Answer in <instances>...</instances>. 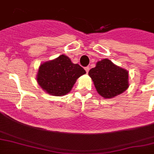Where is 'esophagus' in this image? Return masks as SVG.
Returning a JSON list of instances; mask_svg holds the SVG:
<instances>
[{
  "mask_svg": "<svg viewBox=\"0 0 154 154\" xmlns=\"http://www.w3.org/2000/svg\"><path fill=\"white\" fill-rule=\"evenodd\" d=\"M84 69H85L86 72H87V73H88V72H89V70H90V67H88V66H87V67H86Z\"/></svg>",
  "mask_w": 154,
  "mask_h": 154,
  "instance_id": "obj_1",
  "label": "esophagus"
}]
</instances>
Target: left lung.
<instances>
[{
	"label": "left lung",
	"instance_id": "8db88e82",
	"mask_svg": "<svg viewBox=\"0 0 154 154\" xmlns=\"http://www.w3.org/2000/svg\"><path fill=\"white\" fill-rule=\"evenodd\" d=\"M98 94L104 98H112L128 87V71L113 64L110 60L98 61L89 71Z\"/></svg>",
	"mask_w": 154,
	"mask_h": 154
}]
</instances>
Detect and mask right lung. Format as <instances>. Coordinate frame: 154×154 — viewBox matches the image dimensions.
Masks as SVG:
<instances>
[{
  "label": "right lung",
  "instance_id": "add662e5",
  "mask_svg": "<svg viewBox=\"0 0 154 154\" xmlns=\"http://www.w3.org/2000/svg\"><path fill=\"white\" fill-rule=\"evenodd\" d=\"M86 71L77 63H73L69 57L60 55L57 59L45 62L40 67L37 82L51 95L63 96L68 94L76 80Z\"/></svg>",
  "mask_w": 154,
  "mask_h": 154
}]
</instances>
